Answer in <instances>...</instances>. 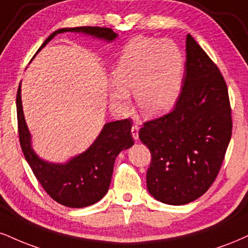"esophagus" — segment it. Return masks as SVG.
Instances as JSON below:
<instances>
[{"instance_id":"obj_1","label":"esophagus","mask_w":248,"mask_h":248,"mask_svg":"<svg viewBox=\"0 0 248 248\" xmlns=\"http://www.w3.org/2000/svg\"><path fill=\"white\" fill-rule=\"evenodd\" d=\"M132 136L135 141L139 140V126H137V124H134L132 127Z\"/></svg>"}]
</instances>
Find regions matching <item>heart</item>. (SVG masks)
I'll list each match as a JSON object with an SVG mask.
<instances>
[{
	"label": "heart",
	"instance_id": "obj_1",
	"mask_svg": "<svg viewBox=\"0 0 248 248\" xmlns=\"http://www.w3.org/2000/svg\"><path fill=\"white\" fill-rule=\"evenodd\" d=\"M183 77L184 55L174 43L147 37L133 39L113 70L111 106L124 111L129 104L128 93L135 92L143 114L163 115L177 104Z\"/></svg>",
	"mask_w": 248,
	"mask_h": 248
}]
</instances>
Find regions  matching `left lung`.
Wrapping results in <instances>:
<instances>
[{
	"mask_svg": "<svg viewBox=\"0 0 248 248\" xmlns=\"http://www.w3.org/2000/svg\"><path fill=\"white\" fill-rule=\"evenodd\" d=\"M232 134L226 83L190 34L180 97L171 113L148 121L140 140L151 153L147 187L171 205L187 204L209 189Z\"/></svg>",
	"mask_w": 248,
	"mask_h": 248,
	"instance_id": "8db88e82",
	"label": "left lung"
}]
</instances>
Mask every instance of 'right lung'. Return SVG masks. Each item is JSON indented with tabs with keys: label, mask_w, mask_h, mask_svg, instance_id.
Here are the masks:
<instances>
[{
	"label": "right lung",
	"mask_w": 248,
	"mask_h": 248,
	"mask_svg": "<svg viewBox=\"0 0 248 248\" xmlns=\"http://www.w3.org/2000/svg\"><path fill=\"white\" fill-rule=\"evenodd\" d=\"M63 32L91 35L107 43H112L118 38V34L113 32L112 29L107 28H64L53 32L44 41L37 53L56 34ZM16 106L19 142L23 154L35 178L50 198L69 208H84L100 201L109 188L116 156L134 144L130 133L132 120L124 119L107 122L94 142L84 153L70 158L65 163H50L39 157L32 148L31 134L24 118L20 84L17 91Z\"/></svg>",
	"instance_id": "add662e5"
}]
</instances>
